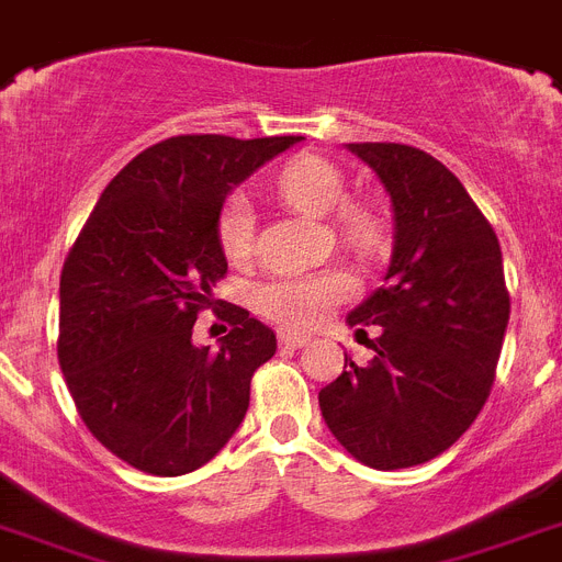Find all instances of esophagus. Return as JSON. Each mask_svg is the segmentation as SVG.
<instances>
[{"label":"esophagus","instance_id":"34e87169","mask_svg":"<svg viewBox=\"0 0 562 562\" xmlns=\"http://www.w3.org/2000/svg\"><path fill=\"white\" fill-rule=\"evenodd\" d=\"M307 341V336H295V333H281V336H278V345L284 347V350H299V347H304Z\"/></svg>","mask_w":562,"mask_h":562}]
</instances>
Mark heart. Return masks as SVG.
Returning a JSON list of instances; mask_svg holds the SVG:
<instances>
[{"label": "heart", "instance_id": "obj_1", "mask_svg": "<svg viewBox=\"0 0 562 562\" xmlns=\"http://www.w3.org/2000/svg\"><path fill=\"white\" fill-rule=\"evenodd\" d=\"M278 194L290 206L313 217H327L347 198L341 171L318 155H301L278 171ZM336 226L341 238L353 247L368 249L379 238V221L370 209L345 206L338 212ZM252 206L244 194H229L217 215V240L229 261H247L252 255ZM353 295V278L345 270H315L299 276H278L255 290V310L284 330H313Z\"/></svg>", "mask_w": 562, "mask_h": 562}]
</instances>
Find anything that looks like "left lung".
I'll use <instances>...</instances> for the list:
<instances>
[{"instance_id":"obj_1","label":"left lung","mask_w":562,"mask_h":562,"mask_svg":"<svg viewBox=\"0 0 562 562\" xmlns=\"http://www.w3.org/2000/svg\"><path fill=\"white\" fill-rule=\"evenodd\" d=\"M393 206L384 284L347 315L373 359L322 387L333 437L379 471L422 465L457 442L497 373L512 301L499 240L471 194L437 157L402 143H347Z\"/></svg>"}]
</instances>
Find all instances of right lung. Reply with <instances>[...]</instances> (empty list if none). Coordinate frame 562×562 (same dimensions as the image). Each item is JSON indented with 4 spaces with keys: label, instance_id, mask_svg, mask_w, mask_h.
I'll list each match as a JSON object with an SVG mask.
<instances>
[{
    "label": "right lung",
    "instance_id": "add662e5",
    "mask_svg": "<svg viewBox=\"0 0 562 562\" xmlns=\"http://www.w3.org/2000/svg\"><path fill=\"white\" fill-rule=\"evenodd\" d=\"M301 137L180 134L140 151L100 194L59 278V364L86 428L143 474L206 465L247 416L276 333L226 307L221 350L192 345L226 276V194Z\"/></svg>",
    "mask_w": 562,
    "mask_h": 562
}]
</instances>
